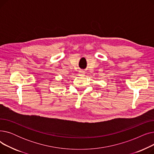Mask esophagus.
I'll return each mask as SVG.
<instances>
[{
	"instance_id": "esophagus-1",
	"label": "esophagus",
	"mask_w": 154,
	"mask_h": 154,
	"mask_svg": "<svg viewBox=\"0 0 154 154\" xmlns=\"http://www.w3.org/2000/svg\"><path fill=\"white\" fill-rule=\"evenodd\" d=\"M79 75H85V71L84 70H80L79 71Z\"/></svg>"
}]
</instances>
